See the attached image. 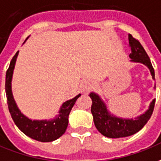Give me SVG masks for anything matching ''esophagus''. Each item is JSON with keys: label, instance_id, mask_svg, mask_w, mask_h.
<instances>
[{"label": "esophagus", "instance_id": "1", "mask_svg": "<svg viewBox=\"0 0 161 161\" xmlns=\"http://www.w3.org/2000/svg\"><path fill=\"white\" fill-rule=\"evenodd\" d=\"M91 87H92V82L90 80H88V79H87V80H84L81 83L80 89L83 92H85L86 91H88Z\"/></svg>", "mask_w": 161, "mask_h": 161}]
</instances>
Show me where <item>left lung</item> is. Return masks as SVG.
I'll return each instance as SVG.
<instances>
[{
    "label": "left lung",
    "mask_w": 161,
    "mask_h": 161,
    "mask_svg": "<svg viewBox=\"0 0 161 161\" xmlns=\"http://www.w3.org/2000/svg\"><path fill=\"white\" fill-rule=\"evenodd\" d=\"M128 40L129 47L131 49V53L129 55L131 59V62L140 63L146 65L150 70L152 78L155 80L154 69L153 68L150 58L146 50L144 49L143 46L140 44L138 40L132 37V36L130 34L128 35ZM155 88L156 86L154 85ZM89 96L92 101V113L95 126L101 134L112 139L128 137L140 131L147 123V121L150 119L154 109L155 99H153L150 103L149 108L143 114H140L134 119L119 118L109 112L107 105L98 94L92 92L89 94Z\"/></svg>",
    "instance_id": "8db88e82"
}]
</instances>
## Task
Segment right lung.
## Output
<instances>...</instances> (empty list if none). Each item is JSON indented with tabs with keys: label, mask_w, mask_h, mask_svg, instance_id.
Masks as SVG:
<instances>
[{
	"label": "right lung",
	"mask_w": 161,
	"mask_h": 161,
	"mask_svg": "<svg viewBox=\"0 0 161 161\" xmlns=\"http://www.w3.org/2000/svg\"><path fill=\"white\" fill-rule=\"evenodd\" d=\"M18 53L19 51H17L12 58L9 67L6 72L5 91L7 102L11 117L16 126L28 137L41 142L54 141L60 138L66 131L69 123V112L71 111L73 105L75 104V102L81 96V94H78L75 97L63 103L58 111V114L54 119L42 120H33L29 119L22 113L20 109L18 108L12 93V77Z\"/></svg>",
	"instance_id": "1"
}]
</instances>
